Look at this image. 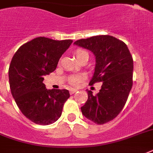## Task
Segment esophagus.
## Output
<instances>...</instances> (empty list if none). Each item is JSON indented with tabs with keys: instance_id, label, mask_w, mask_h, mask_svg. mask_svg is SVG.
Here are the masks:
<instances>
[{
	"instance_id": "obj_1",
	"label": "esophagus",
	"mask_w": 153,
	"mask_h": 153,
	"mask_svg": "<svg viewBox=\"0 0 153 153\" xmlns=\"http://www.w3.org/2000/svg\"><path fill=\"white\" fill-rule=\"evenodd\" d=\"M76 91H77V89H71V90H70V93L74 94L75 93Z\"/></svg>"
}]
</instances>
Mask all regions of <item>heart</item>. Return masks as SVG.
<instances>
[{"mask_svg":"<svg viewBox=\"0 0 153 153\" xmlns=\"http://www.w3.org/2000/svg\"><path fill=\"white\" fill-rule=\"evenodd\" d=\"M74 55L77 59L79 61L84 56H88V53L83 49H77L74 51ZM84 79H85V75L83 74H71L68 78V82L71 86H78Z\"/></svg>","mask_w":153,"mask_h":153,"instance_id":"1","label":"heart"}]
</instances>
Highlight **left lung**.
<instances>
[{
  "instance_id": "obj_1",
  "label": "left lung",
  "mask_w": 153,
  "mask_h": 153,
  "mask_svg": "<svg viewBox=\"0 0 153 153\" xmlns=\"http://www.w3.org/2000/svg\"><path fill=\"white\" fill-rule=\"evenodd\" d=\"M74 44L95 56V71L90 85L102 83L96 95L86 90L88 99L81 107L82 113L94 123L103 125L115 118L127 102L133 86V57L123 41L108 35L79 39Z\"/></svg>"
}]
</instances>
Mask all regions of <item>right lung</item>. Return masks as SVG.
I'll return each instance as SVG.
<instances>
[{
    "label": "right lung",
    "instance_id": "obj_1",
    "mask_svg": "<svg viewBox=\"0 0 153 153\" xmlns=\"http://www.w3.org/2000/svg\"><path fill=\"white\" fill-rule=\"evenodd\" d=\"M72 42L37 37L20 46L12 59L8 68L12 95L21 113L37 125L57 121L70 98L67 90H47L43 81L44 75L56 69Z\"/></svg>",
    "mask_w": 153,
    "mask_h": 153
}]
</instances>
